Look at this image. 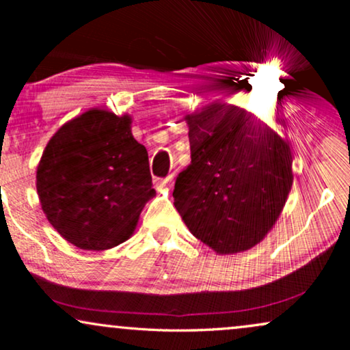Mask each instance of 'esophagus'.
Returning a JSON list of instances; mask_svg holds the SVG:
<instances>
[{
  "mask_svg": "<svg viewBox=\"0 0 350 350\" xmlns=\"http://www.w3.org/2000/svg\"><path fill=\"white\" fill-rule=\"evenodd\" d=\"M171 180H172V176H167V178H165V179H160L157 183V187L158 189H170Z\"/></svg>",
  "mask_w": 350,
  "mask_h": 350,
  "instance_id": "1",
  "label": "esophagus"
}]
</instances>
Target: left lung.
I'll use <instances>...</instances> for the list:
<instances>
[{"mask_svg": "<svg viewBox=\"0 0 350 350\" xmlns=\"http://www.w3.org/2000/svg\"><path fill=\"white\" fill-rule=\"evenodd\" d=\"M185 120L192 161L176 178V209L216 253L253 248L273 227L291 190L290 146L235 105L211 104Z\"/></svg>", "mask_w": 350, "mask_h": 350, "instance_id": "obj_1", "label": "left lung"}]
</instances>
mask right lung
Listing matches in <instances>:
<instances>
[{
  "label": "right lung",
  "instance_id": "1",
  "mask_svg": "<svg viewBox=\"0 0 350 350\" xmlns=\"http://www.w3.org/2000/svg\"><path fill=\"white\" fill-rule=\"evenodd\" d=\"M36 190L48 221L72 245L100 251L126 241L155 195L131 118L90 110L65 123L44 148Z\"/></svg>",
  "mask_w": 350,
  "mask_h": 350
}]
</instances>
